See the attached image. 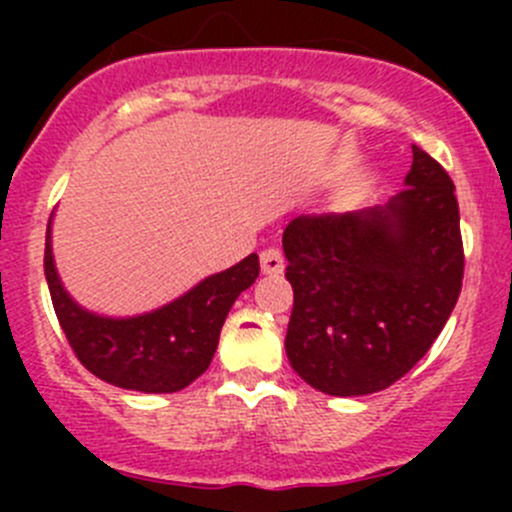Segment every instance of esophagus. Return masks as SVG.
<instances>
[{
	"label": "esophagus",
	"mask_w": 512,
	"mask_h": 512,
	"mask_svg": "<svg viewBox=\"0 0 512 512\" xmlns=\"http://www.w3.org/2000/svg\"><path fill=\"white\" fill-rule=\"evenodd\" d=\"M260 265L265 275H280L285 270V255H282L280 247H267L260 252Z\"/></svg>",
	"instance_id": "1"
}]
</instances>
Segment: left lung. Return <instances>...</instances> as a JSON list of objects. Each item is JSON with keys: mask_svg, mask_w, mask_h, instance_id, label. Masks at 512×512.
Wrapping results in <instances>:
<instances>
[{"mask_svg": "<svg viewBox=\"0 0 512 512\" xmlns=\"http://www.w3.org/2000/svg\"><path fill=\"white\" fill-rule=\"evenodd\" d=\"M282 247L294 289L289 364L332 396L374 394L409 374L463 287L456 185L418 146L386 208L299 215Z\"/></svg>", "mask_w": 512, "mask_h": 512, "instance_id": "1", "label": "left lung"}]
</instances>
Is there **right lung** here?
<instances>
[{
    "mask_svg": "<svg viewBox=\"0 0 512 512\" xmlns=\"http://www.w3.org/2000/svg\"><path fill=\"white\" fill-rule=\"evenodd\" d=\"M44 272L51 304L76 359L121 389L173 394L193 384L213 361L220 329L232 302L260 275L257 255L208 277L168 307L133 319H106L84 312L61 287L46 230Z\"/></svg>",
    "mask_w": 512,
    "mask_h": 512,
    "instance_id": "right-lung-1",
    "label": "right lung"
}]
</instances>
